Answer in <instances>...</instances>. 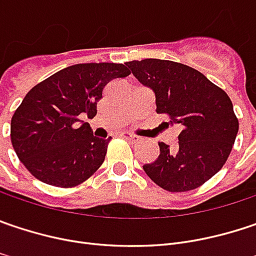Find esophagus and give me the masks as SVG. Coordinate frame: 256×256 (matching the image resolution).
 <instances>
[{
	"label": "esophagus",
	"mask_w": 256,
	"mask_h": 256,
	"mask_svg": "<svg viewBox=\"0 0 256 256\" xmlns=\"http://www.w3.org/2000/svg\"><path fill=\"white\" fill-rule=\"evenodd\" d=\"M120 136H122V138H124V139H128V140H130V142H138V140H139V138H138V136L132 134L130 132H126V130L120 132Z\"/></svg>",
	"instance_id": "esophagus-1"
}]
</instances>
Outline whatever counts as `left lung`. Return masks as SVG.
I'll return each instance as SVG.
<instances>
[{
  "mask_svg": "<svg viewBox=\"0 0 256 256\" xmlns=\"http://www.w3.org/2000/svg\"><path fill=\"white\" fill-rule=\"evenodd\" d=\"M139 82L156 98V113L180 124L175 149L159 143L158 159L143 165L159 187L181 192L203 186L230 155L239 122L229 96L197 69L162 59L126 64Z\"/></svg>",
  "mask_w": 256,
  "mask_h": 256,
  "instance_id": "1",
  "label": "left lung"
}]
</instances>
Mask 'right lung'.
<instances>
[{"label": "right lung", "instance_id": "1", "mask_svg": "<svg viewBox=\"0 0 256 256\" xmlns=\"http://www.w3.org/2000/svg\"><path fill=\"white\" fill-rule=\"evenodd\" d=\"M128 75L123 64H78L33 86L11 118V143L28 172L62 188L96 172L112 138L94 136L81 117L92 118L104 86Z\"/></svg>", "mask_w": 256, "mask_h": 256}]
</instances>
